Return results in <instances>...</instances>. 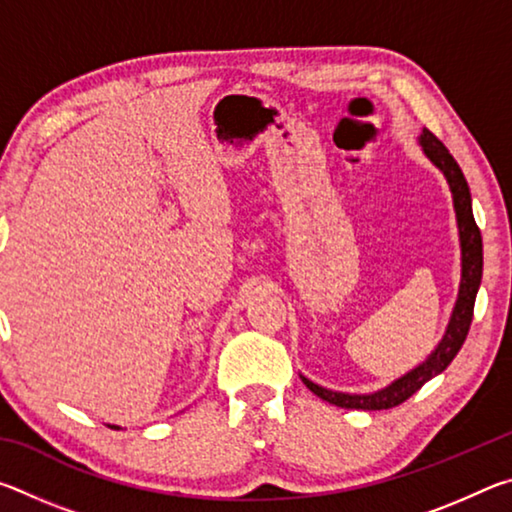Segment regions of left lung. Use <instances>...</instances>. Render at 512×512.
Here are the masks:
<instances>
[{"label":"left lung","instance_id":"1","mask_svg":"<svg viewBox=\"0 0 512 512\" xmlns=\"http://www.w3.org/2000/svg\"><path fill=\"white\" fill-rule=\"evenodd\" d=\"M418 142L422 146L424 155H427V158L436 164L440 171H443V176L449 183V189H452L458 237H461V287H458L456 305L452 311V318H449V325L445 329L443 341H440L438 348L429 354L427 361H422L418 368L406 372L404 377L395 379L391 386L381 388V391L368 393V395H350V393L329 391V388L318 386L307 377H302V381H305V386L311 393L318 395L320 400H325L329 404L341 406V409L381 411V409H393V406L406 402L413 393H418L429 379L440 375V372L454 361L458 350H461V345L465 343L467 332H470L476 291H479L481 275H483V241H481L479 225H476L474 214H472L470 187H467V180L463 176L461 167H458V162L452 158V153L447 151V146L440 142L429 128H422Z\"/></svg>","mask_w":512,"mask_h":512}]
</instances>
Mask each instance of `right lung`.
Returning a JSON list of instances; mask_svg holds the SVG:
<instances>
[{"mask_svg": "<svg viewBox=\"0 0 512 512\" xmlns=\"http://www.w3.org/2000/svg\"><path fill=\"white\" fill-rule=\"evenodd\" d=\"M115 429H119V427H115Z\"/></svg>", "mask_w": 512, "mask_h": 512, "instance_id": "obj_1", "label": "right lung"}]
</instances>
